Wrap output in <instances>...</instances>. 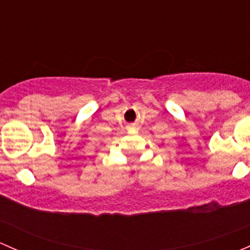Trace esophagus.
Wrapping results in <instances>:
<instances>
[{
	"label": "esophagus",
	"instance_id": "obj_1",
	"mask_svg": "<svg viewBox=\"0 0 250 250\" xmlns=\"http://www.w3.org/2000/svg\"><path fill=\"white\" fill-rule=\"evenodd\" d=\"M130 127H133V124H132V125H130Z\"/></svg>",
	"mask_w": 250,
	"mask_h": 250
}]
</instances>
